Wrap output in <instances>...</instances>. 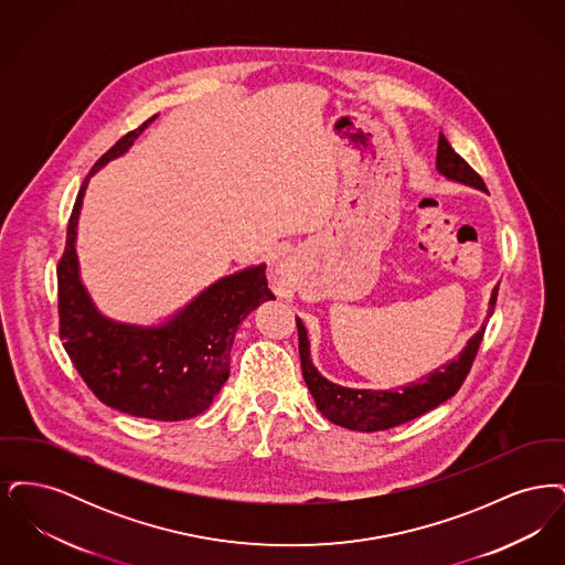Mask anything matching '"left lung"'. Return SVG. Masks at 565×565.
<instances>
[{"instance_id":"8db88e82","label":"left lung","mask_w":565,"mask_h":565,"mask_svg":"<svg viewBox=\"0 0 565 565\" xmlns=\"http://www.w3.org/2000/svg\"><path fill=\"white\" fill-rule=\"evenodd\" d=\"M436 171L443 178H447L449 182H457V184L487 192L481 175L457 154L443 134L438 135ZM498 286L491 290L487 318H491V313H493ZM487 318L481 323V328L468 339L466 348L459 351L457 358L449 360L440 369H434L431 373L422 376L419 381H413V383L396 387V390H353V387H343L339 383L328 381L316 369V364L311 360V343H309L305 323L300 318H296L300 369H302L305 383H307V387L316 401V406L320 408L323 417L341 428L355 431H379L401 426V424H406V422L428 413L431 408H436L438 404L449 401L451 396H456L463 379L470 373L475 355L483 341Z\"/></svg>"}]
</instances>
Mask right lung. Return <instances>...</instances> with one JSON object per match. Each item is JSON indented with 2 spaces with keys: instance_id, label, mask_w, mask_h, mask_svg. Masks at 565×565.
<instances>
[{
  "instance_id": "right-lung-1",
  "label": "right lung",
  "mask_w": 565,
  "mask_h": 565,
  "mask_svg": "<svg viewBox=\"0 0 565 565\" xmlns=\"http://www.w3.org/2000/svg\"><path fill=\"white\" fill-rule=\"evenodd\" d=\"M157 116L118 139L82 184L56 270L58 323L63 348L102 403L134 417L180 422L212 406L231 375L239 326L275 296L265 277L267 265L260 263L215 279L159 322H120L95 305L82 281L76 252L88 180L109 161L125 157Z\"/></svg>"
}]
</instances>
